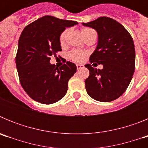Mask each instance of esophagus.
Instances as JSON below:
<instances>
[{
    "instance_id": "1",
    "label": "esophagus",
    "mask_w": 148,
    "mask_h": 148,
    "mask_svg": "<svg viewBox=\"0 0 148 148\" xmlns=\"http://www.w3.org/2000/svg\"><path fill=\"white\" fill-rule=\"evenodd\" d=\"M76 67H77V70H80V69H82V67H84V65H82V64H76Z\"/></svg>"
}]
</instances>
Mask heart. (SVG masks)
<instances>
[{
	"label": "heart",
	"mask_w": 148,
	"mask_h": 148,
	"mask_svg": "<svg viewBox=\"0 0 148 148\" xmlns=\"http://www.w3.org/2000/svg\"><path fill=\"white\" fill-rule=\"evenodd\" d=\"M81 32H82L83 37L84 38L86 35H87L88 34L91 33V32H95L92 29L88 28V27H84V28H82L81 30ZM68 33V30H64L62 32L60 35L59 37V41L61 44H64L65 42V40H66V35ZM86 56H87V53L84 51L79 50V49H73L68 53V58H70L71 61H75V62H82L85 59Z\"/></svg>",
	"instance_id": "1"
}]
</instances>
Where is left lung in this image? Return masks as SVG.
Returning a JSON list of instances; mask_svg holds the SVG:
<instances>
[{"instance_id":"1","label":"left lung","mask_w":148,"mask_h":148,"mask_svg":"<svg viewBox=\"0 0 148 148\" xmlns=\"http://www.w3.org/2000/svg\"><path fill=\"white\" fill-rule=\"evenodd\" d=\"M82 24L95 29L99 35L97 47L90 57V64L96 62L103 65L102 70L90 64L85 65L90 71L85 80L87 92L99 101H112L126 91L133 78L136 62L133 40L121 23L108 17Z\"/></svg>"}]
</instances>
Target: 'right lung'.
<instances>
[{"label": "right lung", "mask_w": 148, "mask_h": 148, "mask_svg": "<svg viewBox=\"0 0 148 148\" xmlns=\"http://www.w3.org/2000/svg\"><path fill=\"white\" fill-rule=\"evenodd\" d=\"M76 21L46 15L23 29L18 40L15 63L19 80L33 100L50 104L66 93L68 82L76 72L75 64L65 61L59 68L49 63L61 51L59 37L65 28Z\"/></svg>", "instance_id": "obj_1"}]
</instances>
